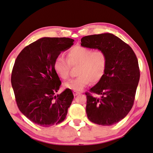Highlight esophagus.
I'll return each mask as SVG.
<instances>
[{"mask_svg": "<svg viewBox=\"0 0 153 153\" xmlns=\"http://www.w3.org/2000/svg\"><path fill=\"white\" fill-rule=\"evenodd\" d=\"M73 94H74V96H78L79 94H80V92H79V91H73Z\"/></svg>", "mask_w": 153, "mask_h": 153, "instance_id": "34e87169", "label": "esophagus"}]
</instances>
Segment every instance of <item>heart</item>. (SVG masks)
Returning a JSON list of instances; mask_svg holds the SVG:
<instances>
[{"label":"heart","instance_id":"b5f03b06","mask_svg":"<svg viewBox=\"0 0 153 153\" xmlns=\"http://www.w3.org/2000/svg\"><path fill=\"white\" fill-rule=\"evenodd\" d=\"M108 66V57L103 50H95L76 45L68 52L67 60L57 56L53 63V70L57 76L62 80L69 76L71 66L76 67L79 76L64 83V89L81 91L89 82L97 83L103 78Z\"/></svg>","mask_w":153,"mask_h":153}]
</instances>
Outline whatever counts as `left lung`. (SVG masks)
Returning a JSON list of instances; mask_svg holds the SVG:
<instances>
[{"instance_id": "8db88e82", "label": "left lung", "mask_w": 153, "mask_h": 153, "mask_svg": "<svg viewBox=\"0 0 153 153\" xmlns=\"http://www.w3.org/2000/svg\"><path fill=\"white\" fill-rule=\"evenodd\" d=\"M81 46L103 50L108 66L103 78L86 93V112L90 121L101 126L116 124L134 105L140 80L138 61L131 47L111 33L89 35Z\"/></svg>"}]
</instances>
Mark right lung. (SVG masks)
<instances>
[{
  "mask_svg": "<svg viewBox=\"0 0 153 153\" xmlns=\"http://www.w3.org/2000/svg\"><path fill=\"white\" fill-rule=\"evenodd\" d=\"M74 41L66 37H43L25 47L15 62L11 85L17 106L27 119L42 127L63 121L73 100L71 89L56 95L62 82L53 63Z\"/></svg>",
  "mask_w": 153,
  "mask_h": 153,
  "instance_id": "obj_1",
  "label": "right lung"
}]
</instances>
